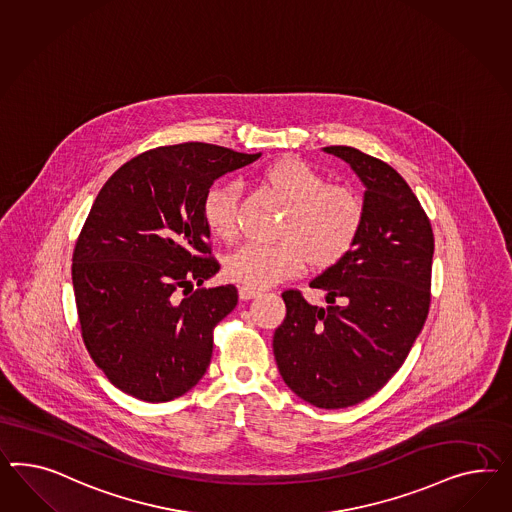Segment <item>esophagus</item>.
I'll list each match as a JSON object with an SVG mask.
<instances>
[{"label":"esophagus","instance_id":"1","mask_svg":"<svg viewBox=\"0 0 512 512\" xmlns=\"http://www.w3.org/2000/svg\"><path fill=\"white\" fill-rule=\"evenodd\" d=\"M259 292L253 291V289H246V287H240L238 289V296H240V300H251V298H255Z\"/></svg>","mask_w":512,"mask_h":512}]
</instances>
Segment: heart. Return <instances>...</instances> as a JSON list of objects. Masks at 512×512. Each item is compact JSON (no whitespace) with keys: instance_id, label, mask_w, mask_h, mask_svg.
I'll return each mask as SVG.
<instances>
[{"instance_id":"heart-1","label":"heart","mask_w":512,"mask_h":512,"mask_svg":"<svg viewBox=\"0 0 512 512\" xmlns=\"http://www.w3.org/2000/svg\"><path fill=\"white\" fill-rule=\"evenodd\" d=\"M263 179L285 203L279 240L272 244L248 242L225 259V276L233 283L261 291L298 276L305 261L311 268L341 263L354 248L361 225L363 203L345 186H330L326 177L296 158H283L266 167ZM238 186L221 182L210 186L203 199V220L212 235L235 238Z\"/></svg>"}]
</instances>
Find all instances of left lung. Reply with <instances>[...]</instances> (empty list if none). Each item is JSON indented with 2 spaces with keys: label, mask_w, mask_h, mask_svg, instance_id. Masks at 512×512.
Instances as JSON below:
<instances>
[{
  "label": "left lung",
  "mask_w": 512,
  "mask_h": 512,
  "mask_svg": "<svg viewBox=\"0 0 512 512\" xmlns=\"http://www.w3.org/2000/svg\"><path fill=\"white\" fill-rule=\"evenodd\" d=\"M360 177L363 225L341 263L309 287L326 307L285 291L274 333L285 384L305 402L335 410L369 399L401 369L429 315L434 235L406 180L386 162L345 145L324 147Z\"/></svg>",
  "instance_id": "8db88e82"
}]
</instances>
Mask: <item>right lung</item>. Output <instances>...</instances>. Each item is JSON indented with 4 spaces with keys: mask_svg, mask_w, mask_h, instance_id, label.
Wrapping results in <instances>:
<instances>
[{
    "mask_svg": "<svg viewBox=\"0 0 512 512\" xmlns=\"http://www.w3.org/2000/svg\"><path fill=\"white\" fill-rule=\"evenodd\" d=\"M259 156L197 141L158 147L98 192L72 255L78 318L98 369L139 401H173L207 373L212 332L238 291L201 289L220 270L203 199Z\"/></svg>",
    "mask_w": 512,
    "mask_h": 512,
    "instance_id": "right-lung-1",
    "label": "right lung"
}]
</instances>
